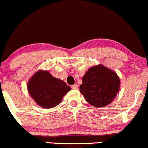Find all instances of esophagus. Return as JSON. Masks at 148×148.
Segmentation results:
<instances>
[{
    "instance_id": "34e87169",
    "label": "esophagus",
    "mask_w": 148,
    "mask_h": 148,
    "mask_svg": "<svg viewBox=\"0 0 148 148\" xmlns=\"http://www.w3.org/2000/svg\"><path fill=\"white\" fill-rule=\"evenodd\" d=\"M71 87H72V89H78V85H76V84H75V85H73L71 86Z\"/></svg>"
}]
</instances>
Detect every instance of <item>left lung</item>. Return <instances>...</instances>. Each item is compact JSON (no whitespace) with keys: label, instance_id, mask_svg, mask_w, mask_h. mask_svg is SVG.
Instances as JSON below:
<instances>
[{"label":"left lung","instance_id":"8db88e82","mask_svg":"<svg viewBox=\"0 0 148 148\" xmlns=\"http://www.w3.org/2000/svg\"><path fill=\"white\" fill-rule=\"evenodd\" d=\"M120 80L113 70L99 64L91 67L83 77L80 92L89 104L100 108L111 104L119 91Z\"/></svg>","mask_w":148,"mask_h":148}]
</instances>
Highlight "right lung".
I'll list each match as a JSON object with an SVG mask.
<instances>
[{
  "label": "right lung",
  "mask_w": 148,
  "mask_h": 148,
  "mask_svg": "<svg viewBox=\"0 0 148 148\" xmlns=\"http://www.w3.org/2000/svg\"><path fill=\"white\" fill-rule=\"evenodd\" d=\"M27 89L35 102L46 108L60 104L63 96L71 90L64 81L44 70H39L33 74L28 82Z\"/></svg>",
  "instance_id": "right-lung-1"
}]
</instances>
